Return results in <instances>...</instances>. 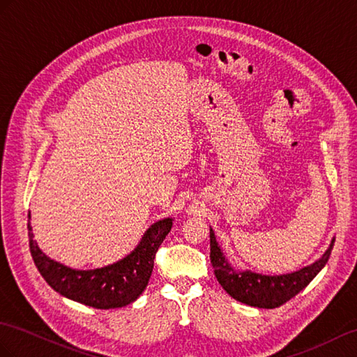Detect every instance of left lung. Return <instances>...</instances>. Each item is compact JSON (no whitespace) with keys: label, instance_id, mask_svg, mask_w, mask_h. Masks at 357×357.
I'll use <instances>...</instances> for the list:
<instances>
[{"label":"left lung","instance_id":"1","mask_svg":"<svg viewBox=\"0 0 357 357\" xmlns=\"http://www.w3.org/2000/svg\"><path fill=\"white\" fill-rule=\"evenodd\" d=\"M333 244L335 238L323 256L314 264L300 268L298 271L266 275L250 271V269L234 268L220 247L215 231L211 227V262L215 269L216 280L231 298L253 307L274 309L289 301L315 279L317 274L326 266Z\"/></svg>","mask_w":357,"mask_h":357}]
</instances>
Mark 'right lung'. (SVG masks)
Masks as SVG:
<instances>
[{
    "mask_svg": "<svg viewBox=\"0 0 357 357\" xmlns=\"http://www.w3.org/2000/svg\"><path fill=\"white\" fill-rule=\"evenodd\" d=\"M29 213V239L34 265L45 282L63 297L95 309L124 307L139 298L149 284L154 257L171 231L172 218L151 224L133 251L118 262L95 269H74L48 257L34 241Z\"/></svg>",
    "mask_w": 357,
    "mask_h": 357,
    "instance_id": "add662e5",
    "label": "right lung"
}]
</instances>
